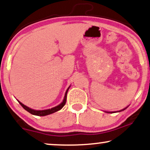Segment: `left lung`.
Masks as SVG:
<instances>
[{
    "label": "left lung",
    "mask_w": 150,
    "mask_h": 150,
    "mask_svg": "<svg viewBox=\"0 0 150 150\" xmlns=\"http://www.w3.org/2000/svg\"><path fill=\"white\" fill-rule=\"evenodd\" d=\"M128 107H126V108H124V109H122V110H120V111H118V112H119V111H123V110H124V109H126V108H127ZM105 112H107V113H114V112H116V111H113V112H109V111H105Z\"/></svg>",
    "instance_id": "left-lung-1"
}]
</instances>
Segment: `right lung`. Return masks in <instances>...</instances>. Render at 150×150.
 I'll list each match as a JSON object with an SVG mask.
<instances>
[{
	"instance_id": "1",
	"label": "right lung",
	"mask_w": 150,
	"mask_h": 150,
	"mask_svg": "<svg viewBox=\"0 0 150 150\" xmlns=\"http://www.w3.org/2000/svg\"><path fill=\"white\" fill-rule=\"evenodd\" d=\"M70 87H71V86H69V87L67 88V91H66V92H65V95H64V99H63L62 102L61 103L60 105H57V106L54 107H53V108H51V109H44V110H35V109H31V108H30V107H27V106H26V105H24V104H22V103L20 102L19 100H18V101L19 102V103H20V104L22 105V107L25 109V110L28 111V112L31 113V114L35 115H38V116H45V115L52 114V113H55V112H56V111L60 110V109L64 106L65 103H66V101H67V92H68V90H69V88H70Z\"/></svg>"
}]
</instances>
